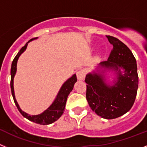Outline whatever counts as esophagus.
<instances>
[{
	"label": "esophagus",
	"mask_w": 147,
	"mask_h": 147,
	"mask_svg": "<svg viewBox=\"0 0 147 147\" xmlns=\"http://www.w3.org/2000/svg\"><path fill=\"white\" fill-rule=\"evenodd\" d=\"M86 74V69H84L78 71V72H77V77H78V79L80 80H83V79L85 78Z\"/></svg>",
	"instance_id": "esophagus-1"
}]
</instances>
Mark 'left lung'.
Listing matches in <instances>:
<instances>
[{"label": "left lung", "mask_w": 147, "mask_h": 147, "mask_svg": "<svg viewBox=\"0 0 147 147\" xmlns=\"http://www.w3.org/2000/svg\"><path fill=\"white\" fill-rule=\"evenodd\" d=\"M113 45L108 60L102 67L118 70V80L113 86H108L97 74L86 76V100L92 110L106 119H113L129 111L136 100L138 86L136 60L131 51L117 38L107 36ZM119 68L125 73L120 72Z\"/></svg>", "instance_id": "8db88e82"}]
</instances>
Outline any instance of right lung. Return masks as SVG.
I'll return each instance as SVG.
<instances>
[{
    "mask_svg": "<svg viewBox=\"0 0 147 147\" xmlns=\"http://www.w3.org/2000/svg\"><path fill=\"white\" fill-rule=\"evenodd\" d=\"M34 39H31L28 41L26 44V45L23 46L22 48L20 49V51L18 52L15 57H14V60L12 61L11 67V82H10V86H11V94H12L13 99H14V103H15L16 106L18 108V111L22 115V116L26 117L30 121H32L35 123H37L39 125H50L52 124L54 121L59 119L60 118V116L63 114L65 108L66 102L67 100V96L71 92H72V88L74 87V84L75 82L77 81V77L76 75H74L72 78L67 80L65 83H64V85L62 86L61 88L60 91H59L58 96L55 101L53 102L52 105L50 106V108H47L45 111H44L42 113L39 115H36V116H30L28 113H25L24 111H22V110L20 108L19 105H18V102L16 101L15 96H14V86H13V80H14V75L16 73V70H17V62H18V58L20 57V55H21L22 52H24V51L26 49L28 43L30 41L33 40Z\"/></svg>",
    "mask_w": 147,
    "mask_h": 147,
    "instance_id": "add662e5",
    "label": "right lung"
}]
</instances>
